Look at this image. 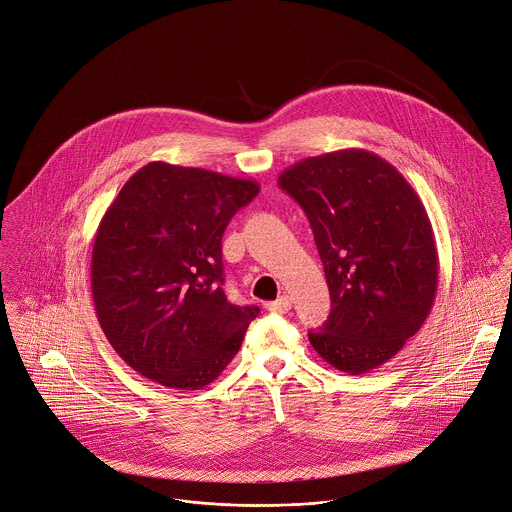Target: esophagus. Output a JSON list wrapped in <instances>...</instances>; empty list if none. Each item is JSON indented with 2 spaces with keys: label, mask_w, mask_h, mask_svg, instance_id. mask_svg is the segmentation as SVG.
Wrapping results in <instances>:
<instances>
[{
  "label": "esophagus",
  "mask_w": 512,
  "mask_h": 512,
  "mask_svg": "<svg viewBox=\"0 0 512 512\" xmlns=\"http://www.w3.org/2000/svg\"><path fill=\"white\" fill-rule=\"evenodd\" d=\"M291 299H289V295H281L277 301H273V303H267V308L269 310H273V312H279V314H285V312H289L291 310Z\"/></svg>",
  "instance_id": "34e87169"
}]
</instances>
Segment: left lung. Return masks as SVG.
I'll list each match as a JSON object with an SVG mask.
<instances>
[{"instance_id": "8db88e82", "label": "left lung", "mask_w": 512, "mask_h": 512, "mask_svg": "<svg viewBox=\"0 0 512 512\" xmlns=\"http://www.w3.org/2000/svg\"><path fill=\"white\" fill-rule=\"evenodd\" d=\"M305 209L330 291L308 340L332 368L358 376L392 360L429 316L439 281L435 235L408 180L374 152L305 158L279 176Z\"/></svg>"}]
</instances>
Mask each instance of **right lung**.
<instances>
[{
	"label": "right lung",
	"instance_id": "1",
	"mask_svg": "<svg viewBox=\"0 0 512 512\" xmlns=\"http://www.w3.org/2000/svg\"><path fill=\"white\" fill-rule=\"evenodd\" d=\"M257 194L255 180L150 162L108 205L93 243V301L106 340L140 376L200 390L239 352L259 307L227 301L221 237Z\"/></svg>",
	"mask_w": 512,
	"mask_h": 512
}]
</instances>
